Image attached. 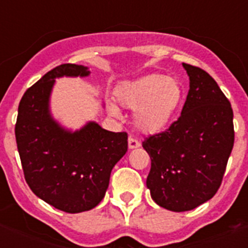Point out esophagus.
<instances>
[{"instance_id":"obj_1","label":"esophagus","mask_w":248,"mask_h":248,"mask_svg":"<svg viewBox=\"0 0 248 248\" xmlns=\"http://www.w3.org/2000/svg\"><path fill=\"white\" fill-rule=\"evenodd\" d=\"M129 149H135V148H139L140 146V141L138 139H135V138L133 137H129Z\"/></svg>"}]
</instances>
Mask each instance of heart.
Wrapping results in <instances>:
<instances>
[{"mask_svg":"<svg viewBox=\"0 0 248 248\" xmlns=\"http://www.w3.org/2000/svg\"><path fill=\"white\" fill-rule=\"evenodd\" d=\"M180 82L163 74H149L123 83L115 92L122 107L134 109L133 120L140 131L153 134L165 129L183 102ZM113 115H119L114 104L108 105Z\"/></svg>","mask_w":248,"mask_h":248,"instance_id":"heart-1","label":"heart"}]
</instances>
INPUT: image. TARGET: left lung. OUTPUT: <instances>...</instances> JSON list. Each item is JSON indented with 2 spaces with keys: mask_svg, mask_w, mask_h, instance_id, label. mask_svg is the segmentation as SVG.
Segmentation results:
<instances>
[{
  "mask_svg": "<svg viewBox=\"0 0 248 248\" xmlns=\"http://www.w3.org/2000/svg\"><path fill=\"white\" fill-rule=\"evenodd\" d=\"M189 94L179 119L145 138L151 159L146 186L153 200L174 212L189 211L217 192L233 148V111L207 72L183 63Z\"/></svg>",
  "mask_w": 248,
  "mask_h": 248,
  "instance_id": "1",
  "label": "left lung"
}]
</instances>
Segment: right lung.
I'll use <instances>...</instances> for the list:
<instances>
[{
	"label": "right lung",
	"instance_id": "obj_1",
	"mask_svg": "<svg viewBox=\"0 0 248 248\" xmlns=\"http://www.w3.org/2000/svg\"><path fill=\"white\" fill-rule=\"evenodd\" d=\"M88 68H53L23 94L15 134L26 183L36 196L61 211L92 210L104 198L111 169L128 150L125 131L113 133L91 122L74 133L50 117L56 78L87 77Z\"/></svg>",
	"mask_w": 248,
	"mask_h": 248
}]
</instances>
